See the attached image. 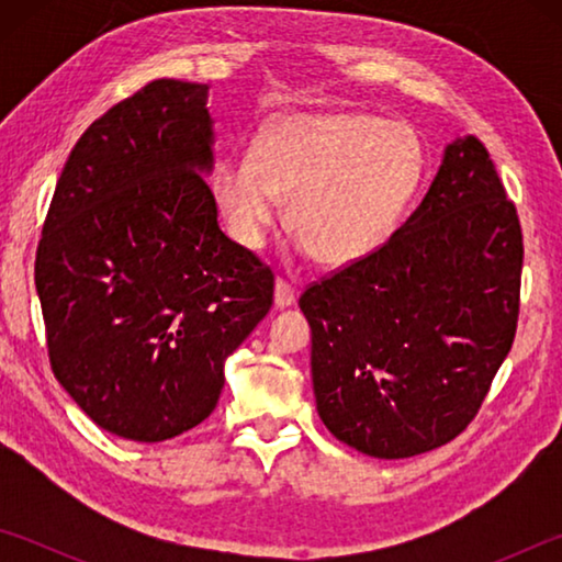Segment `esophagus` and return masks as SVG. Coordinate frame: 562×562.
Returning a JSON list of instances; mask_svg holds the SVG:
<instances>
[{
    "label": "esophagus",
    "instance_id": "esophagus-1",
    "mask_svg": "<svg viewBox=\"0 0 562 562\" xmlns=\"http://www.w3.org/2000/svg\"><path fill=\"white\" fill-rule=\"evenodd\" d=\"M294 304V288L288 280L274 282V307H290Z\"/></svg>",
    "mask_w": 562,
    "mask_h": 562
}]
</instances>
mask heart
I'll return each instance as SVG.
<instances>
[{"label": "heart", "instance_id": "b5f03b06", "mask_svg": "<svg viewBox=\"0 0 562 562\" xmlns=\"http://www.w3.org/2000/svg\"><path fill=\"white\" fill-rule=\"evenodd\" d=\"M424 154L402 121L367 113H292L211 178L227 233L260 247L288 198V225L327 268L364 260L392 233L422 178Z\"/></svg>", "mask_w": 562, "mask_h": 562}]
</instances>
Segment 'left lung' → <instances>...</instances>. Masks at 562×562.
Masks as SVG:
<instances>
[{"label":"left lung","instance_id":"left-lung-1","mask_svg":"<svg viewBox=\"0 0 562 562\" xmlns=\"http://www.w3.org/2000/svg\"><path fill=\"white\" fill-rule=\"evenodd\" d=\"M520 268L516 205L486 146L456 138L406 223L302 292L327 429L374 459L453 441L510 351Z\"/></svg>","mask_w":562,"mask_h":562}]
</instances>
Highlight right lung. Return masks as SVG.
Here are the masks:
<instances>
[{"label":"right lung","instance_id":"1","mask_svg":"<svg viewBox=\"0 0 562 562\" xmlns=\"http://www.w3.org/2000/svg\"><path fill=\"white\" fill-rule=\"evenodd\" d=\"M207 83L156 79L76 140L36 247L52 372L93 424L156 443L221 398L274 274L217 225Z\"/></svg>","mask_w":562,"mask_h":562}]
</instances>
